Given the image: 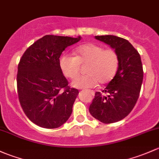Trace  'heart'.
Masks as SVG:
<instances>
[{
    "label": "heart",
    "instance_id": "heart-1",
    "mask_svg": "<svg viewBox=\"0 0 159 159\" xmlns=\"http://www.w3.org/2000/svg\"><path fill=\"white\" fill-rule=\"evenodd\" d=\"M76 56L63 54L59 60V66L63 75L68 78L78 75L81 64L88 63L87 75L77 77L72 85L78 88H89L109 83L113 78L119 67V56L113 49H106L95 43H86L75 49Z\"/></svg>",
    "mask_w": 159,
    "mask_h": 159
}]
</instances>
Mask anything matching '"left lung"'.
<instances>
[{"mask_svg": "<svg viewBox=\"0 0 159 159\" xmlns=\"http://www.w3.org/2000/svg\"><path fill=\"white\" fill-rule=\"evenodd\" d=\"M113 49L119 56V67L113 79L102 92L98 91L90 105L89 112L103 123L120 121L128 116L136 105L143 80L141 57L128 40L112 35L96 36Z\"/></svg>", "mask_w": 159, "mask_h": 159, "instance_id": "8db88e82", "label": "left lung"}]
</instances>
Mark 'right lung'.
Masks as SVG:
<instances>
[{
  "label": "right lung",
  "instance_id": "obj_1",
  "mask_svg": "<svg viewBox=\"0 0 159 159\" xmlns=\"http://www.w3.org/2000/svg\"><path fill=\"white\" fill-rule=\"evenodd\" d=\"M81 39L46 35L31 45L20 60L16 75L20 103L37 126L58 128L71 116L79 92L68 85L59 58L68 46Z\"/></svg>",
  "mask_w": 159,
  "mask_h": 159
}]
</instances>
